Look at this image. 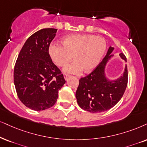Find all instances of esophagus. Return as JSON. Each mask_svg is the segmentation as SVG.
<instances>
[{"instance_id": "esophagus-1", "label": "esophagus", "mask_w": 147, "mask_h": 147, "mask_svg": "<svg viewBox=\"0 0 147 147\" xmlns=\"http://www.w3.org/2000/svg\"><path fill=\"white\" fill-rule=\"evenodd\" d=\"M69 75H68V74H64V79H66V80H67L68 79V77H69Z\"/></svg>"}]
</instances>
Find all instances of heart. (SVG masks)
<instances>
[{"label":"heart","mask_w":147,"mask_h":147,"mask_svg":"<svg viewBox=\"0 0 147 147\" xmlns=\"http://www.w3.org/2000/svg\"><path fill=\"white\" fill-rule=\"evenodd\" d=\"M62 44L52 43L49 53L53 62L59 67L67 65L64 70L72 74H79L84 70L88 72L99 64L107 49V42L102 37L92 34H74L66 36Z\"/></svg>","instance_id":"obj_1"}]
</instances>
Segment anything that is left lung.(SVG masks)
Returning <instances> with one entry per match:
<instances>
[{
  "instance_id": "1",
  "label": "left lung",
  "mask_w": 147,
  "mask_h": 147,
  "mask_svg": "<svg viewBox=\"0 0 147 147\" xmlns=\"http://www.w3.org/2000/svg\"><path fill=\"white\" fill-rule=\"evenodd\" d=\"M113 49V47H109L99 64L86 77L79 79L76 98L78 105L83 110L93 113L109 110L117 104L125 92L128 81L127 66L123 75L115 81H109L105 75V65ZM119 55L127 62L123 53Z\"/></svg>"
}]
</instances>
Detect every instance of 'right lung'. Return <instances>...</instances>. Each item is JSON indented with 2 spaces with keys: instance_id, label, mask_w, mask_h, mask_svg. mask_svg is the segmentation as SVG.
Here are the masks:
<instances>
[{
  "instance_id": "right-lung-1",
  "label": "right lung",
  "mask_w": 147,
  "mask_h": 147,
  "mask_svg": "<svg viewBox=\"0 0 147 147\" xmlns=\"http://www.w3.org/2000/svg\"><path fill=\"white\" fill-rule=\"evenodd\" d=\"M57 29L43 28L28 38L18 55L13 79L20 101L32 110L53 107L66 82L61 70L52 62L49 47Z\"/></svg>"
}]
</instances>
